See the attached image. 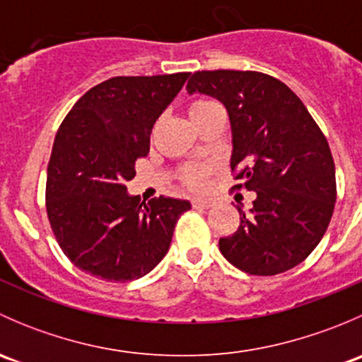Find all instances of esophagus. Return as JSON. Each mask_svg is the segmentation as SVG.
Segmentation results:
<instances>
[{
	"label": "esophagus",
	"mask_w": 362,
	"mask_h": 362,
	"mask_svg": "<svg viewBox=\"0 0 362 362\" xmlns=\"http://www.w3.org/2000/svg\"><path fill=\"white\" fill-rule=\"evenodd\" d=\"M210 199H203V198H194L192 199V206L194 208H199V210H204V208H210L211 206Z\"/></svg>",
	"instance_id": "obj_1"
}]
</instances>
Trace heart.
<instances>
[{"label":"heart","instance_id":"obj_1","mask_svg":"<svg viewBox=\"0 0 362 362\" xmlns=\"http://www.w3.org/2000/svg\"><path fill=\"white\" fill-rule=\"evenodd\" d=\"M214 105H217V103H214V101H208V100H198V101H194L191 107H189V113L192 115V113L202 112V110H204V108L214 107ZM208 171H210V170H208L206 166H191V168H187V170H185L184 178H185V182H187L189 187L202 189L203 185L206 184Z\"/></svg>","mask_w":362,"mask_h":362}]
</instances>
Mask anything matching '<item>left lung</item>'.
<instances>
[{
	"instance_id": "left-lung-1",
	"label": "left lung",
	"mask_w": 362,
	"mask_h": 362,
	"mask_svg": "<svg viewBox=\"0 0 362 362\" xmlns=\"http://www.w3.org/2000/svg\"><path fill=\"white\" fill-rule=\"evenodd\" d=\"M189 94L226 107L231 122L236 189L255 192L222 255L249 275H279L319 245L337 202L334 160L320 127L280 80L259 71H196Z\"/></svg>"
}]
</instances>
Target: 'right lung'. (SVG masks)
Returning a JSON list of instances; mask_svg holds the SVG:
<instances>
[{
	"instance_id": "right-lung-1",
	"label": "right lung",
	"mask_w": 362,
	"mask_h": 362,
	"mask_svg": "<svg viewBox=\"0 0 362 362\" xmlns=\"http://www.w3.org/2000/svg\"><path fill=\"white\" fill-rule=\"evenodd\" d=\"M191 73L113 76L87 90L64 117L47 168V215L64 255L108 282L140 279L170 249L185 199L141 203L127 194L134 163Z\"/></svg>"
}]
</instances>
